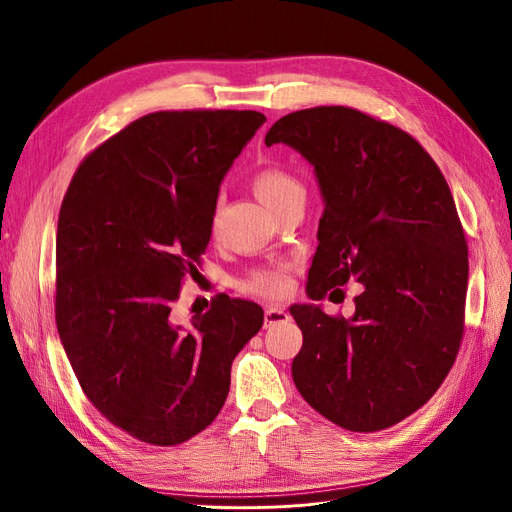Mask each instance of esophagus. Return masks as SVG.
Wrapping results in <instances>:
<instances>
[{
  "label": "esophagus",
  "instance_id": "34e87169",
  "mask_svg": "<svg viewBox=\"0 0 512 512\" xmlns=\"http://www.w3.org/2000/svg\"><path fill=\"white\" fill-rule=\"evenodd\" d=\"M265 328L268 326H274V324H280V322H286L288 320V311L284 307H278V305H272L265 309Z\"/></svg>",
  "mask_w": 512,
  "mask_h": 512
}]
</instances>
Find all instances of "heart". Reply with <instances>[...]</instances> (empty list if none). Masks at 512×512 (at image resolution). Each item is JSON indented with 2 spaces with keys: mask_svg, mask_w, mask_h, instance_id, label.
<instances>
[{
  "mask_svg": "<svg viewBox=\"0 0 512 512\" xmlns=\"http://www.w3.org/2000/svg\"><path fill=\"white\" fill-rule=\"evenodd\" d=\"M251 188H253V192H255L259 201L270 209H276L282 201H286L288 196L303 190L301 184L295 180L293 175H288L286 171L276 169V167L259 169L251 177ZM215 226H217V215L213 217V228ZM244 288H247V291H251V293L276 297V295L284 293L286 274H284L282 268L257 270L249 276L247 282H244Z\"/></svg>",
  "mask_w": 512,
  "mask_h": 512,
  "instance_id": "1",
  "label": "heart"
}]
</instances>
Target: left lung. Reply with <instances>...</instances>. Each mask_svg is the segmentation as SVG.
Here are the masks:
<instances>
[{
  "label": "left lung",
  "instance_id": "8db88e82",
  "mask_svg": "<svg viewBox=\"0 0 512 512\" xmlns=\"http://www.w3.org/2000/svg\"><path fill=\"white\" fill-rule=\"evenodd\" d=\"M272 144L297 150L322 194L307 297L364 286L349 318L291 305L303 332L293 381L343 429L397 425L439 389L462 339L469 251L446 177L406 131L347 106L278 119Z\"/></svg>",
  "mask_w": 512,
  "mask_h": 512
}]
</instances>
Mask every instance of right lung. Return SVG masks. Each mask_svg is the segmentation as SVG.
Here are the masks:
<instances>
[{"instance_id": "right-lung-1", "label": "right lung", "mask_w": 512, "mask_h": 512, "mask_svg": "<svg viewBox=\"0 0 512 512\" xmlns=\"http://www.w3.org/2000/svg\"><path fill=\"white\" fill-rule=\"evenodd\" d=\"M265 117L152 113L87 157L56 234V326L77 381L115 427L152 446L207 429L263 309L217 299L173 320L180 284L211 240L219 186Z\"/></svg>"}]
</instances>
